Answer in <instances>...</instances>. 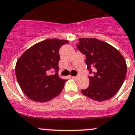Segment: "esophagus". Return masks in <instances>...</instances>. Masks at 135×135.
<instances>
[{
  "label": "esophagus",
  "mask_w": 135,
  "mask_h": 135,
  "mask_svg": "<svg viewBox=\"0 0 135 135\" xmlns=\"http://www.w3.org/2000/svg\"><path fill=\"white\" fill-rule=\"evenodd\" d=\"M71 77H72V79H77V76H71Z\"/></svg>",
  "instance_id": "34e87169"
}]
</instances>
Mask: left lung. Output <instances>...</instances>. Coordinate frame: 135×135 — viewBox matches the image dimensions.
<instances>
[{
	"mask_svg": "<svg viewBox=\"0 0 135 135\" xmlns=\"http://www.w3.org/2000/svg\"><path fill=\"white\" fill-rule=\"evenodd\" d=\"M77 49L86 56L89 85L81 89L83 94L97 102L112 98L126 77L127 66L120 52L111 45L95 38H79ZM92 68L93 71H92Z\"/></svg>",
	"mask_w": 135,
	"mask_h": 135,
	"instance_id": "left-lung-1",
	"label": "left lung"
}]
</instances>
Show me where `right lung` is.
Segmentation results:
<instances>
[{"mask_svg": "<svg viewBox=\"0 0 135 135\" xmlns=\"http://www.w3.org/2000/svg\"><path fill=\"white\" fill-rule=\"evenodd\" d=\"M69 42L48 39L27 50L17 61L15 75L25 95L33 101L46 102L58 96L66 80L59 76V49ZM55 70L54 75L50 73Z\"/></svg>", "mask_w": 135, "mask_h": 135, "instance_id": "obj_1", "label": "right lung"}]
</instances>
